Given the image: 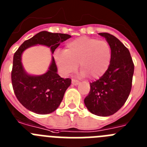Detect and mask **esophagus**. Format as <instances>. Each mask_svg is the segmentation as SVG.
I'll list each match as a JSON object with an SVG mask.
<instances>
[{
	"mask_svg": "<svg viewBox=\"0 0 147 147\" xmlns=\"http://www.w3.org/2000/svg\"><path fill=\"white\" fill-rule=\"evenodd\" d=\"M71 82H72V84L74 85H79V83H80V82L77 81V80H71Z\"/></svg>",
	"mask_w": 147,
	"mask_h": 147,
	"instance_id": "1",
	"label": "esophagus"
}]
</instances>
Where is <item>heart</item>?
Wrapping results in <instances>:
<instances>
[{
  "instance_id": "b5f03b06",
  "label": "heart",
  "mask_w": 147,
  "mask_h": 147,
  "mask_svg": "<svg viewBox=\"0 0 147 147\" xmlns=\"http://www.w3.org/2000/svg\"><path fill=\"white\" fill-rule=\"evenodd\" d=\"M108 42L91 37H81L67 42L64 51L55 54V61L65 76L75 72L80 64L82 76L96 80L108 69L111 61Z\"/></svg>"
}]
</instances>
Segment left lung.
I'll return each mask as SVG.
<instances>
[{
  "instance_id": "left-lung-1",
  "label": "left lung",
  "mask_w": 147,
  "mask_h": 147,
  "mask_svg": "<svg viewBox=\"0 0 147 147\" xmlns=\"http://www.w3.org/2000/svg\"><path fill=\"white\" fill-rule=\"evenodd\" d=\"M111 49L108 69L99 80L90 83V90L84 102L91 113L98 116L113 115L124 105L132 88L134 64L129 50L118 38L98 33Z\"/></svg>"
}]
</instances>
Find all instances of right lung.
Returning a JSON list of instances; mask_svg holds the SVG:
<instances>
[{
  "label": "right lung",
  "instance_id": "obj_1",
  "mask_svg": "<svg viewBox=\"0 0 147 147\" xmlns=\"http://www.w3.org/2000/svg\"><path fill=\"white\" fill-rule=\"evenodd\" d=\"M71 35L51 33L42 31L26 40L14 54L11 83L15 94L23 107L37 114H49L60 105L66 90L71 85V79H63L57 74V67L52 56L51 62L45 74L38 76L26 72L22 64V54L28 48L42 45L51 49L52 54L61 42Z\"/></svg>",
  "mask_w": 147,
  "mask_h": 147
}]
</instances>
